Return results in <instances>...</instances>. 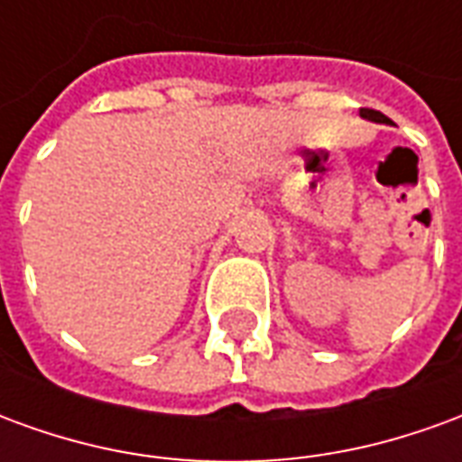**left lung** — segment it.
<instances>
[{
    "mask_svg": "<svg viewBox=\"0 0 462 462\" xmlns=\"http://www.w3.org/2000/svg\"><path fill=\"white\" fill-rule=\"evenodd\" d=\"M361 118H366V121H374V123H391L383 114H378V111H371V108H361Z\"/></svg>",
    "mask_w": 462,
    "mask_h": 462,
    "instance_id": "1",
    "label": "left lung"
}]
</instances>
